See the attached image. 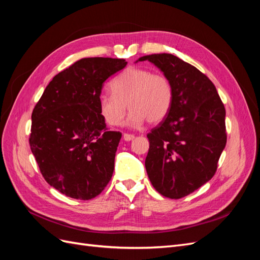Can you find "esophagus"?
Here are the masks:
<instances>
[{"mask_svg": "<svg viewBox=\"0 0 260 260\" xmlns=\"http://www.w3.org/2000/svg\"><path fill=\"white\" fill-rule=\"evenodd\" d=\"M133 139H135V136H133V135H128V133H124V135H123V140L124 141H132Z\"/></svg>", "mask_w": 260, "mask_h": 260, "instance_id": "34e87169", "label": "esophagus"}]
</instances>
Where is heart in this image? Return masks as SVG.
Wrapping results in <instances>:
<instances>
[{
    "mask_svg": "<svg viewBox=\"0 0 260 260\" xmlns=\"http://www.w3.org/2000/svg\"><path fill=\"white\" fill-rule=\"evenodd\" d=\"M112 94L99 96V111L103 119L113 127H119L125 115V104L130 109L129 122L140 125L145 120L157 123L169 114L174 102V86L164 74L131 66L109 84Z\"/></svg>",
    "mask_w": 260,
    "mask_h": 260,
    "instance_id": "b5f03b06",
    "label": "heart"
}]
</instances>
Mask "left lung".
<instances>
[{"mask_svg":"<svg viewBox=\"0 0 260 260\" xmlns=\"http://www.w3.org/2000/svg\"><path fill=\"white\" fill-rule=\"evenodd\" d=\"M166 75L174 86L169 114L147 133V176L168 199H182L215 176L226 143L225 108L209 78L172 54L140 57Z\"/></svg>","mask_w":260,"mask_h":260,"instance_id":"obj_1","label":"left lung"}]
</instances>
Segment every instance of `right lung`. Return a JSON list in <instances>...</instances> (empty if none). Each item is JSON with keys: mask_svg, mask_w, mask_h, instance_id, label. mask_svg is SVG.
I'll use <instances>...</instances> for the list:
<instances>
[{"mask_svg": "<svg viewBox=\"0 0 260 260\" xmlns=\"http://www.w3.org/2000/svg\"><path fill=\"white\" fill-rule=\"evenodd\" d=\"M125 59L88 57L55 76L31 115L29 144L51 186L76 200L98 196L112 179L119 131L99 111L104 82Z\"/></svg>", "mask_w": 260, "mask_h": 260, "instance_id": "obj_1", "label": "right lung"}]
</instances>
